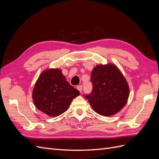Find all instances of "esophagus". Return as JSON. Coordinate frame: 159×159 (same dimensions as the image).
<instances>
[{
  "label": "esophagus",
  "mask_w": 159,
  "mask_h": 159,
  "mask_svg": "<svg viewBox=\"0 0 159 159\" xmlns=\"http://www.w3.org/2000/svg\"><path fill=\"white\" fill-rule=\"evenodd\" d=\"M77 89H78L80 93H81V91H82V85H78V87H77Z\"/></svg>",
  "instance_id": "34e87169"
}]
</instances>
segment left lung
Instances as JSON below:
<instances>
[{"mask_svg":"<svg viewBox=\"0 0 159 159\" xmlns=\"http://www.w3.org/2000/svg\"><path fill=\"white\" fill-rule=\"evenodd\" d=\"M91 93L85 95L93 110L103 116L119 112L125 104L129 88L121 72L113 64L99 65L91 73Z\"/></svg>","mask_w":159,"mask_h":159,"instance_id":"1","label":"left lung"}]
</instances>
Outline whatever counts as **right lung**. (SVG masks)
<instances>
[{"mask_svg":"<svg viewBox=\"0 0 159 159\" xmlns=\"http://www.w3.org/2000/svg\"><path fill=\"white\" fill-rule=\"evenodd\" d=\"M80 91L66 81L61 71L50 69L42 72L35 84L32 99L35 106L50 117H56L68 109Z\"/></svg>","mask_w":159,"mask_h":159,"instance_id":"right-lung-1","label":"right lung"}]
</instances>
